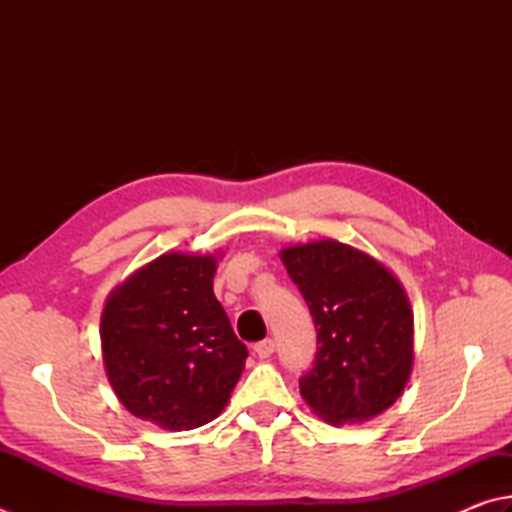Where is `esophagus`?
Here are the masks:
<instances>
[{
    "label": "esophagus",
    "mask_w": 512,
    "mask_h": 512,
    "mask_svg": "<svg viewBox=\"0 0 512 512\" xmlns=\"http://www.w3.org/2000/svg\"><path fill=\"white\" fill-rule=\"evenodd\" d=\"M274 341L272 339H265V341H260V343H256L254 345V352L258 354V359H269V356L274 354Z\"/></svg>",
    "instance_id": "esophagus-1"
}]
</instances>
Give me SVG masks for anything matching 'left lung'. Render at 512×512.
I'll return each mask as SVG.
<instances>
[{
	"label": "left lung",
	"instance_id": "1",
	"mask_svg": "<svg viewBox=\"0 0 512 512\" xmlns=\"http://www.w3.org/2000/svg\"><path fill=\"white\" fill-rule=\"evenodd\" d=\"M281 258L316 327L303 399L334 426L388 410L412 370V312L397 278L339 240L287 247Z\"/></svg>",
	"mask_w": 512,
	"mask_h": 512
}]
</instances>
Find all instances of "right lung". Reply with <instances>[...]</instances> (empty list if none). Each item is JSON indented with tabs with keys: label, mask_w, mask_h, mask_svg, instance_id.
<instances>
[{
	"label": "right lung",
	"mask_w": 512,
	"mask_h": 512,
	"mask_svg": "<svg viewBox=\"0 0 512 512\" xmlns=\"http://www.w3.org/2000/svg\"><path fill=\"white\" fill-rule=\"evenodd\" d=\"M214 256L165 254L122 283L102 312L111 388L136 417L167 430L216 419L247 347L214 296Z\"/></svg>",
	"instance_id": "right-lung-1"
}]
</instances>
